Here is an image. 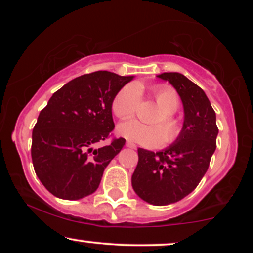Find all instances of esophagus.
I'll list each match as a JSON object with an SVG mask.
<instances>
[{"mask_svg": "<svg viewBox=\"0 0 253 253\" xmlns=\"http://www.w3.org/2000/svg\"><path fill=\"white\" fill-rule=\"evenodd\" d=\"M126 147H129V148H132V150H136L137 148V146H136V144H133V143H131V141H126Z\"/></svg>", "mask_w": 253, "mask_h": 253, "instance_id": "34e87169", "label": "esophagus"}]
</instances>
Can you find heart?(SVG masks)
<instances>
[{
	"mask_svg": "<svg viewBox=\"0 0 253 253\" xmlns=\"http://www.w3.org/2000/svg\"><path fill=\"white\" fill-rule=\"evenodd\" d=\"M154 100L161 109V115L153 121L154 124L146 126L137 121H126L119 124L117 133L126 139L145 147H157L162 143L171 144L178 139L182 132V124L172 115L179 107V96L175 89L167 86L157 87L153 92ZM140 99V89L137 85L124 86L113 100V113L119 119L132 116Z\"/></svg>",
	"mask_w": 253,
	"mask_h": 253,
	"instance_id": "heart-1",
	"label": "heart"
}]
</instances>
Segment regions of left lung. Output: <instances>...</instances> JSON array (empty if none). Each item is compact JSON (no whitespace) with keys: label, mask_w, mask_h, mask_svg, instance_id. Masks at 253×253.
I'll use <instances>...</instances> for the list:
<instances>
[{"label":"left lung","mask_w":253,"mask_h":253,"mask_svg":"<svg viewBox=\"0 0 253 253\" xmlns=\"http://www.w3.org/2000/svg\"><path fill=\"white\" fill-rule=\"evenodd\" d=\"M178 93L184 110L178 139L165 150L138 148V165L131 183L148 204L165 206L191 193L199 184L216 148V115L205 92L179 72L158 75Z\"/></svg>","instance_id":"8db88e82"}]
</instances>
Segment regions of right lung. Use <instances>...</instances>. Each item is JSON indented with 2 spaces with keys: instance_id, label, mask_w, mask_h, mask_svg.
Returning <instances> with one entry per match:
<instances>
[{
  "instance_id": "add662e5",
  "label": "right lung",
  "mask_w": 253,
  "mask_h": 253,
  "mask_svg": "<svg viewBox=\"0 0 253 253\" xmlns=\"http://www.w3.org/2000/svg\"><path fill=\"white\" fill-rule=\"evenodd\" d=\"M133 76L109 71L83 75L51 95L32 132V162L51 195L77 200L99 188L103 171L126 139L94 148L114 129L112 103Z\"/></svg>"
}]
</instances>
